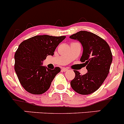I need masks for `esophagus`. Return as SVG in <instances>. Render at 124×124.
Returning a JSON list of instances; mask_svg holds the SVG:
<instances>
[{"label":"esophagus","mask_w":124,"mask_h":124,"mask_svg":"<svg viewBox=\"0 0 124 124\" xmlns=\"http://www.w3.org/2000/svg\"><path fill=\"white\" fill-rule=\"evenodd\" d=\"M62 70H63V72H66L68 70V68H63V69H62Z\"/></svg>","instance_id":"obj_1"}]
</instances>
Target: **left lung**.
I'll return each instance as SVG.
<instances>
[{"mask_svg":"<svg viewBox=\"0 0 124 124\" xmlns=\"http://www.w3.org/2000/svg\"><path fill=\"white\" fill-rule=\"evenodd\" d=\"M69 38L79 41L82 45L80 61L85 62L88 70L83 75L74 70L75 77L70 82V86L78 94H92L100 88L109 73L113 61L110 47L103 39L87 31H80Z\"/></svg>","mask_w":124,"mask_h":124,"instance_id":"obj_1","label":"left lung"}]
</instances>
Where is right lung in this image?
I'll return each instance as SVG.
<instances>
[{
    "mask_svg": "<svg viewBox=\"0 0 124 124\" xmlns=\"http://www.w3.org/2000/svg\"><path fill=\"white\" fill-rule=\"evenodd\" d=\"M65 38L37 35L19 46L15 55V70L20 83L27 91L42 94L49 89L61 69H49L42 66L43 61L48 55H54L56 47Z\"/></svg>",
    "mask_w": 124,
    "mask_h": 124,
    "instance_id": "1",
    "label": "right lung"
}]
</instances>
